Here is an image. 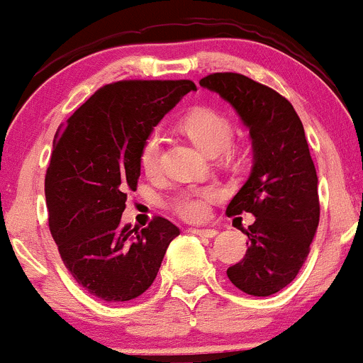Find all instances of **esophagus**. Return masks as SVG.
Wrapping results in <instances>:
<instances>
[{"label": "esophagus", "instance_id": "esophagus-1", "mask_svg": "<svg viewBox=\"0 0 363 363\" xmlns=\"http://www.w3.org/2000/svg\"><path fill=\"white\" fill-rule=\"evenodd\" d=\"M190 233L201 238H215L218 234L215 229H190Z\"/></svg>", "mask_w": 363, "mask_h": 363}]
</instances>
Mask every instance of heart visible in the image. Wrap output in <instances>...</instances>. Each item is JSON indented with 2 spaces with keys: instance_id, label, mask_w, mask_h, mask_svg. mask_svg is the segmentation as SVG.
I'll return each instance as SVG.
<instances>
[{
  "instance_id": "obj_1",
  "label": "heart",
  "mask_w": 363,
  "mask_h": 363,
  "mask_svg": "<svg viewBox=\"0 0 363 363\" xmlns=\"http://www.w3.org/2000/svg\"><path fill=\"white\" fill-rule=\"evenodd\" d=\"M182 129L197 147L206 154H218L220 150L225 157H234L236 148L230 147L229 141L233 127L229 118L223 117L211 108H196L182 118ZM160 138L159 130L148 134L140 148V164L147 173H154L159 166L160 157ZM220 189L215 185L189 186L183 189L171 199V209L178 216L189 222H203L209 213V204L218 201Z\"/></svg>"
}]
</instances>
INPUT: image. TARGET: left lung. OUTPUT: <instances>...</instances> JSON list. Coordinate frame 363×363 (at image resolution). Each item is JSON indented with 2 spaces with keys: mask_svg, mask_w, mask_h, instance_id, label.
I'll return each mask as SVG.
<instances>
[{
  "mask_svg": "<svg viewBox=\"0 0 363 363\" xmlns=\"http://www.w3.org/2000/svg\"><path fill=\"white\" fill-rule=\"evenodd\" d=\"M238 111L250 129L253 166L227 206L252 213L246 255L227 269L234 286L267 297L294 281L320 222L318 177L304 127L289 99L239 73H213L199 82Z\"/></svg>",
  "mask_w": 363,
  "mask_h": 363,
  "instance_id": "left-lung-1",
  "label": "left lung"
}]
</instances>
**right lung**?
<instances>
[{"mask_svg": "<svg viewBox=\"0 0 363 363\" xmlns=\"http://www.w3.org/2000/svg\"><path fill=\"white\" fill-rule=\"evenodd\" d=\"M190 91V80L108 84L55 133L45 177L48 227L71 276L103 301L147 292L180 234L162 216L145 229L121 220L141 173V143Z\"/></svg>", "mask_w": 363, "mask_h": 363, "instance_id": "1", "label": "right lung"}]
</instances>
